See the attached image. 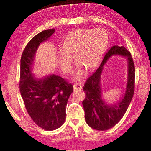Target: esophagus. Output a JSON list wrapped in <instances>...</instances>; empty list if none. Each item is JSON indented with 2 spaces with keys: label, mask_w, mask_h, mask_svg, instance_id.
I'll list each match as a JSON object with an SVG mask.
<instances>
[{
  "label": "esophagus",
  "mask_w": 151,
  "mask_h": 151,
  "mask_svg": "<svg viewBox=\"0 0 151 151\" xmlns=\"http://www.w3.org/2000/svg\"><path fill=\"white\" fill-rule=\"evenodd\" d=\"M82 89H83V86H82L81 84H75L74 85V91H81Z\"/></svg>",
  "instance_id": "esophagus-1"
}]
</instances>
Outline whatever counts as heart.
<instances>
[{"label":"heart","instance_id":"1","mask_svg":"<svg viewBox=\"0 0 151 151\" xmlns=\"http://www.w3.org/2000/svg\"><path fill=\"white\" fill-rule=\"evenodd\" d=\"M107 35L103 29H80L71 31L64 40L63 48L58 50V63L63 71L69 72L74 63L72 57L80 65L74 79H84V68L93 69L101 60L107 43Z\"/></svg>","mask_w":151,"mask_h":151}]
</instances>
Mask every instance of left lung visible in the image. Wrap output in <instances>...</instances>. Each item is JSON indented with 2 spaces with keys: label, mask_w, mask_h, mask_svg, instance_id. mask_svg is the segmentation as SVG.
Masks as SVG:
<instances>
[{
  "label": "left lung",
  "mask_w": 151,
  "mask_h": 151,
  "mask_svg": "<svg viewBox=\"0 0 151 151\" xmlns=\"http://www.w3.org/2000/svg\"><path fill=\"white\" fill-rule=\"evenodd\" d=\"M127 58V81L124 95L118 102L107 104L102 98L101 77L103 66L112 56ZM135 66L129 50L124 47L114 45L104 55L99 68L86 81L83 91L86 98L83 101L85 120L89 127L97 130H106L119 122L127 110L133 98L135 88Z\"/></svg>",
  "instance_id": "1"
}]
</instances>
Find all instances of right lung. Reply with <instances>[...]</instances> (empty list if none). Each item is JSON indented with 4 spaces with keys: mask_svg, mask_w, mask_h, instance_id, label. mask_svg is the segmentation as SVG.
Wrapping results in <instances>:
<instances>
[{
    "mask_svg": "<svg viewBox=\"0 0 151 151\" xmlns=\"http://www.w3.org/2000/svg\"><path fill=\"white\" fill-rule=\"evenodd\" d=\"M55 31L45 30L34 36L22 52L20 65L19 89L26 110L36 125L48 131L64 123L68 99L74 91L73 86L60 76L50 74L37 78L32 72L40 45Z\"/></svg>",
    "mask_w": 151,
    "mask_h": 151,
    "instance_id": "1",
    "label": "right lung"
}]
</instances>
